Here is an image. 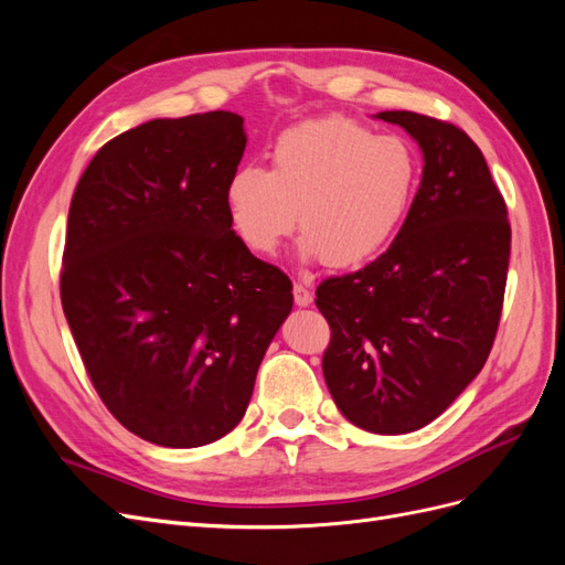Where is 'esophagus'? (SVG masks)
<instances>
[{
    "mask_svg": "<svg viewBox=\"0 0 565 565\" xmlns=\"http://www.w3.org/2000/svg\"><path fill=\"white\" fill-rule=\"evenodd\" d=\"M295 303L297 306H311L313 303V295L309 292V287L301 285V282H295Z\"/></svg>",
    "mask_w": 565,
    "mask_h": 565,
    "instance_id": "1",
    "label": "esophagus"
}]
</instances>
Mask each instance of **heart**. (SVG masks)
Here are the masks:
<instances>
[{
	"label": "heart",
	"instance_id": "obj_1",
	"mask_svg": "<svg viewBox=\"0 0 565 565\" xmlns=\"http://www.w3.org/2000/svg\"><path fill=\"white\" fill-rule=\"evenodd\" d=\"M419 160L401 136H374L347 117L287 127L270 146V172L243 164L228 177L226 210L237 237L273 254L299 224L301 262L358 268L380 256L413 204Z\"/></svg>",
	"mask_w": 565,
	"mask_h": 565
}]
</instances>
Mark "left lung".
Listing matches in <instances>:
<instances>
[{"instance_id": "obj_1", "label": "left lung", "mask_w": 565, "mask_h": 565, "mask_svg": "<svg viewBox=\"0 0 565 565\" xmlns=\"http://www.w3.org/2000/svg\"><path fill=\"white\" fill-rule=\"evenodd\" d=\"M374 119L422 150V181L391 247L324 280L316 306L332 339L322 374L351 424L417 431L483 370L502 313L511 228L483 152L455 125L409 110Z\"/></svg>"}]
</instances>
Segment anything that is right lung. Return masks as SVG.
<instances>
[{"instance_id":"right-lung-1","label":"right lung","mask_w":565,"mask_h":565,"mask_svg":"<svg viewBox=\"0 0 565 565\" xmlns=\"http://www.w3.org/2000/svg\"><path fill=\"white\" fill-rule=\"evenodd\" d=\"M245 146L237 113L150 119L96 152L71 202L65 320L100 401L162 448L235 429L292 311V282L226 210Z\"/></svg>"}]
</instances>
